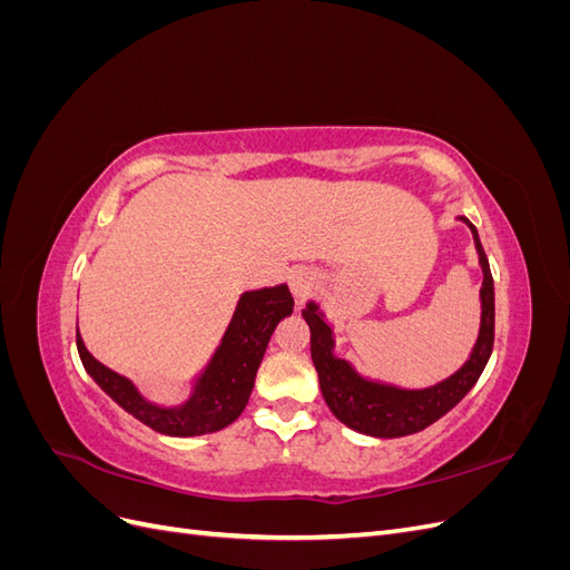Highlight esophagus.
<instances>
[{
	"mask_svg": "<svg viewBox=\"0 0 570 570\" xmlns=\"http://www.w3.org/2000/svg\"><path fill=\"white\" fill-rule=\"evenodd\" d=\"M289 287H292V292H295V297L299 302H304L308 295H312V289H314V275L308 273V271H304V268H299V271L292 273Z\"/></svg>",
	"mask_w": 570,
	"mask_h": 570,
	"instance_id": "esophagus-1",
	"label": "esophagus"
}]
</instances>
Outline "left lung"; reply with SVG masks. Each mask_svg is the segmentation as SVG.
Instances as JSON below:
<instances>
[{
  "label": "left lung",
  "mask_w": 570,
  "mask_h": 570,
  "mask_svg": "<svg viewBox=\"0 0 570 570\" xmlns=\"http://www.w3.org/2000/svg\"><path fill=\"white\" fill-rule=\"evenodd\" d=\"M461 220L471 226L482 275H485L480 287L482 323L471 358L440 385L425 390H400L364 381L347 361L333 354V331L323 321L318 306L308 304L302 308V316L312 327V358L318 371L323 400L344 425L358 430V433L373 438H404L419 433V430L435 423L446 411L454 409L488 366L494 344V281L475 226L465 216H461Z\"/></svg>",
  "instance_id": "1"
}]
</instances>
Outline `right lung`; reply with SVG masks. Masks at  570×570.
Returning a JSON list of instances; mask_svg holds the SVG:
<instances>
[{
  "mask_svg": "<svg viewBox=\"0 0 570 570\" xmlns=\"http://www.w3.org/2000/svg\"><path fill=\"white\" fill-rule=\"evenodd\" d=\"M292 306H295V299H292L287 285L245 292L212 366L199 377L195 394L178 409H161L142 400L128 377L99 364L85 350L80 333L76 331L78 354L85 371L95 377V383L116 404L132 413L137 421L157 430V433L174 438L216 433V430L230 425L245 411L268 340L275 325L292 314Z\"/></svg>",
  "mask_w": 570,
  "mask_h": 570,
  "instance_id": "obj_1",
  "label": "right lung"
}]
</instances>
